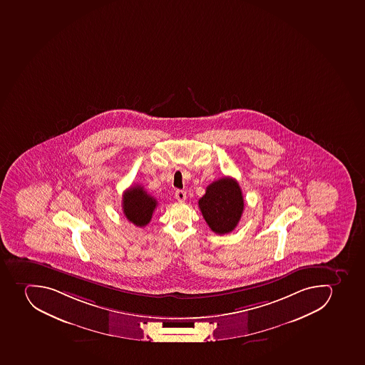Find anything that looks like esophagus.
I'll list each match as a JSON object with an SVG mask.
<instances>
[{"instance_id":"obj_1","label":"esophagus","mask_w":365,"mask_h":365,"mask_svg":"<svg viewBox=\"0 0 365 365\" xmlns=\"http://www.w3.org/2000/svg\"><path fill=\"white\" fill-rule=\"evenodd\" d=\"M175 199L178 200L179 202H184L186 200V192L185 190H178L175 194Z\"/></svg>"}]
</instances>
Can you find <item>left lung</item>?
Wrapping results in <instances>:
<instances>
[{
	"label": "left lung",
	"mask_w": 365,
	"mask_h": 365,
	"mask_svg": "<svg viewBox=\"0 0 365 365\" xmlns=\"http://www.w3.org/2000/svg\"><path fill=\"white\" fill-rule=\"evenodd\" d=\"M199 207L212 231L218 235L230 233L238 225L244 210V197L238 182L229 177L214 181L199 200Z\"/></svg>",
	"instance_id": "8db88e82"
}]
</instances>
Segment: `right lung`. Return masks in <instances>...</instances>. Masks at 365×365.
Returning <instances> with one entry per match:
<instances>
[{"mask_svg": "<svg viewBox=\"0 0 365 365\" xmlns=\"http://www.w3.org/2000/svg\"><path fill=\"white\" fill-rule=\"evenodd\" d=\"M156 207V199L149 195L140 185L130 187L123 193V214L136 227H145L150 222Z\"/></svg>", "mask_w": 365, "mask_h": 365, "instance_id": "1", "label": "right lung"}]
</instances>
